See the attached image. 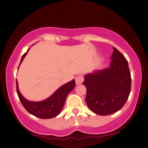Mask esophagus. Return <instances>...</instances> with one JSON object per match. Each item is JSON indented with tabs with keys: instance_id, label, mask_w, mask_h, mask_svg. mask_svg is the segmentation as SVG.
<instances>
[{
	"instance_id": "1",
	"label": "esophagus",
	"mask_w": 148,
	"mask_h": 148,
	"mask_svg": "<svg viewBox=\"0 0 148 148\" xmlns=\"http://www.w3.org/2000/svg\"><path fill=\"white\" fill-rule=\"evenodd\" d=\"M84 81V77L82 75H79V76H76V84H82Z\"/></svg>"
}]
</instances>
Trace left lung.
Here are the masks:
<instances>
[{
	"instance_id": "obj_1",
	"label": "left lung",
	"mask_w": 148,
	"mask_h": 148,
	"mask_svg": "<svg viewBox=\"0 0 148 148\" xmlns=\"http://www.w3.org/2000/svg\"><path fill=\"white\" fill-rule=\"evenodd\" d=\"M109 68L84 76L86 103L99 115H109L123 107L131 91L132 78L127 60L115 47Z\"/></svg>"
}]
</instances>
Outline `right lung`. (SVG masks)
<instances>
[{
    "label": "right lung",
    "instance_id": "1",
    "mask_svg": "<svg viewBox=\"0 0 148 148\" xmlns=\"http://www.w3.org/2000/svg\"><path fill=\"white\" fill-rule=\"evenodd\" d=\"M29 50V49L23 55L20 64H21ZM75 85V80H72L60 87L51 97L44 101L33 102L28 101L23 97L18 90L17 80H16V92L23 106L30 114L41 119H51L59 115L65 103L66 97L73 90Z\"/></svg>",
    "mask_w": 148,
    "mask_h": 148
}]
</instances>
